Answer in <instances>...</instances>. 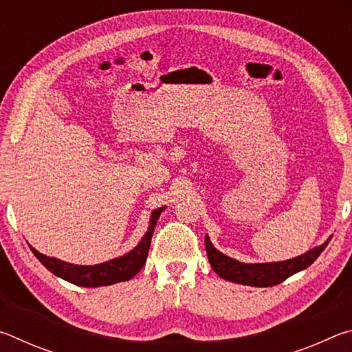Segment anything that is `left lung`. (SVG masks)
<instances>
[{
  "mask_svg": "<svg viewBox=\"0 0 352 352\" xmlns=\"http://www.w3.org/2000/svg\"><path fill=\"white\" fill-rule=\"evenodd\" d=\"M329 241L331 237L320 247L309 250L307 253L298 256V258L281 262H264V264H243V262L228 258L217 248H214L208 234L205 236V248L212 270L220 278L231 283L252 285V287H272V285L285 281L295 273L307 269L327 247Z\"/></svg>",
  "mask_w": 352,
  "mask_h": 352,
  "instance_id": "8db88e82",
  "label": "left lung"
}]
</instances>
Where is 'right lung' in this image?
<instances>
[{
	"label": "right lung",
	"mask_w": 352,
	"mask_h": 352,
	"mask_svg": "<svg viewBox=\"0 0 352 352\" xmlns=\"http://www.w3.org/2000/svg\"><path fill=\"white\" fill-rule=\"evenodd\" d=\"M164 208L166 206L152 211L148 230L132 252L121 256V258L102 262V264L74 265L60 259L50 258V256L37 252L34 247H31L35 258H37L51 273H54L56 276L62 278L71 284L80 285V287H100V285H111L116 283L129 281V279H132L136 273L142 269V265L146 264L155 225H157V220L160 217V214L164 211Z\"/></svg>",
	"instance_id": "obj_1"
}]
</instances>
